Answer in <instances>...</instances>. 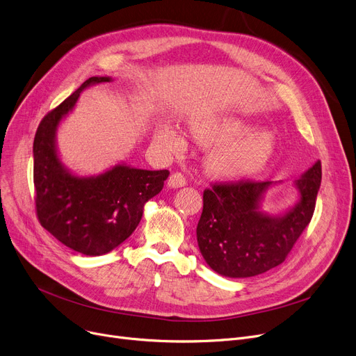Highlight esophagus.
I'll return each mask as SVG.
<instances>
[{
    "instance_id": "esophagus-1",
    "label": "esophagus",
    "mask_w": 356,
    "mask_h": 356,
    "mask_svg": "<svg viewBox=\"0 0 356 356\" xmlns=\"http://www.w3.org/2000/svg\"><path fill=\"white\" fill-rule=\"evenodd\" d=\"M186 176L183 175V173H180V172H176V173H173L172 176H170V179H168V186H170V188H173V189H176V188H183V186L186 184Z\"/></svg>"
}]
</instances>
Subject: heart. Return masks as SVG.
I'll return each mask as SVG.
<instances>
[{"label": "heart", "mask_w": 356, "mask_h": 356, "mask_svg": "<svg viewBox=\"0 0 356 356\" xmlns=\"http://www.w3.org/2000/svg\"><path fill=\"white\" fill-rule=\"evenodd\" d=\"M251 131L252 127L235 118L203 120L195 124V133L200 141L222 143L212 149L207 160L212 173L223 177L245 176L255 173L267 163L274 138L266 131L248 136ZM157 141L168 152H177L184 144L176 131L167 125L157 131Z\"/></svg>", "instance_id": "1"}]
</instances>
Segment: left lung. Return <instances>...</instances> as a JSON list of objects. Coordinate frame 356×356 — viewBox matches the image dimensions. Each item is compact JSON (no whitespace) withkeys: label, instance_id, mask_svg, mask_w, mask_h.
<instances>
[{"label":"left lung","instance_id":"obj_1","mask_svg":"<svg viewBox=\"0 0 356 356\" xmlns=\"http://www.w3.org/2000/svg\"><path fill=\"white\" fill-rule=\"evenodd\" d=\"M321 180L322 163L317 161L296 181L300 202L283 218L257 211L271 181L211 183L203 191V211L196 228L197 245L208 266L220 275L242 278L284 263L312 220Z\"/></svg>","mask_w":356,"mask_h":356}]
</instances>
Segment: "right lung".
<instances>
[{"label":"right lung","mask_w":356,"mask_h":356,"mask_svg":"<svg viewBox=\"0 0 356 356\" xmlns=\"http://www.w3.org/2000/svg\"><path fill=\"white\" fill-rule=\"evenodd\" d=\"M92 76L44 115L33 143L34 209L40 225L70 250L102 255L134 232L147 200L161 192L168 170L115 165L98 177H76L62 167L54 148L59 121L76 104L81 92L109 82Z\"/></svg>","instance_id":"add662e5"}]
</instances>
